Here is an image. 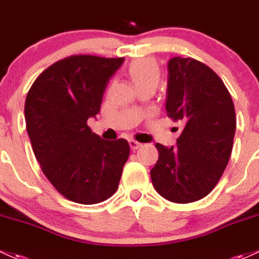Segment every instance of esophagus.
I'll use <instances>...</instances> for the list:
<instances>
[{"label": "esophagus", "mask_w": 259, "mask_h": 259, "mask_svg": "<svg viewBox=\"0 0 259 259\" xmlns=\"http://www.w3.org/2000/svg\"><path fill=\"white\" fill-rule=\"evenodd\" d=\"M129 145H130V147H132V150H138L139 147L141 146V144L138 143V141H135V140H129Z\"/></svg>", "instance_id": "esophagus-1"}]
</instances>
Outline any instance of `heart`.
<instances>
[{
	"mask_svg": "<svg viewBox=\"0 0 259 259\" xmlns=\"http://www.w3.org/2000/svg\"><path fill=\"white\" fill-rule=\"evenodd\" d=\"M127 75L136 90L143 87H153L156 90L160 83L161 70L157 62L152 59H139L129 65Z\"/></svg>",
	"mask_w": 259,
	"mask_h": 259,
	"instance_id": "1",
	"label": "heart"
}]
</instances>
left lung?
I'll return each mask as SVG.
<instances>
[{"instance_id": "8db88e82", "label": "left lung", "mask_w": 259, "mask_h": 259, "mask_svg": "<svg viewBox=\"0 0 259 259\" xmlns=\"http://www.w3.org/2000/svg\"><path fill=\"white\" fill-rule=\"evenodd\" d=\"M167 115L181 121L177 146L156 144L158 160L151 169L156 192L178 204L206 197L225 171L236 130L235 107L221 78L192 58L168 61Z\"/></svg>"}]
</instances>
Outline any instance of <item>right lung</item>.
<instances>
[{
	"mask_svg": "<svg viewBox=\"0 0 259 259\" xmlns=\"http://www.w3.org/2000/svg\"><path fill=\"white\" fill-rule=\"evenodd\" d=\"M123 61L65 58L42 71L25 98L27 133L41 171L75 203L88 205L112 197L129 157L126 140H104L87 125L101 110L108 82Z\"/></svg>",
	"mask_w": 259,
	"mask_h": 259,
	"instance_id": "right-lung-1",
	"label": "right lung"
}]
</instances>
